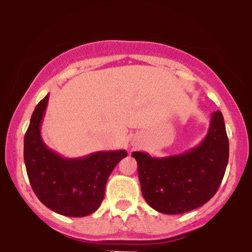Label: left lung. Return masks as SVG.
<instances>
[{
    "instance_id": "8db88e82",
    "label": "left lung",
    "mask_w": 252,
    "mask_h": 252,
    "mask_svg": "<svg viewBox=\"0 0 252 252\" xmlns=\"http://www.w3.org/2000/svg\"><path fill=\"white\" fill-rule=\"evenodd\" d=\"M132 156L137 161L142 195L151 208L165 215L197 209L215 196L228 163L222 113H212L204 140L189 151L161 158L134 151Z\"/></svg>"
}]
</instances>
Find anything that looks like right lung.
Wrapping results in <instances>:
<instances>
[{
	"mask_svg": "<svg viewBox=\"0 0 252 252\" xmlns=\"http://www.w3.org/2000/svg\"><path fill=\"white\" fill-rule=\"evenodd\" d=\"M48 94L35 106L24 139V160L30 184L47 208L66 217H85L99 208L109 175L126 150L97 151L79 158L62 157L44 144L41 124Z\"/></svg>",
	"mask_w": 252,
	"mask_h": 252,
	"instance_id": "1",
	"label": "right lung"
}]
</instances>
